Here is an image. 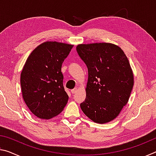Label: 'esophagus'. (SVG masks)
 <instances>
[{
    "label": "esophagus",
    "instance_id": "obj_1",
    "mask_svg": "<svg viewBox=\"0 0 156 156\" xmlns=\"http://www.w3.org/2000/svg\"><path fill=\"white\" fill-rule=\"evenodd\" d=\"M78 91V89L77 88H74V89H72V90H71V92H72V94H75V93H76V91Z\"/></svg>",
    "mask_w": 156,
    "mask_h": 156
}]
</instances>
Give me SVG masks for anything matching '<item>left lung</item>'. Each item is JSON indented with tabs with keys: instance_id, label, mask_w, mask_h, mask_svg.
Returning <instances> with one entry per match:
<instances>
[{
	"instance_id": "obj_1",
	"label": "left lung",
	"mask_w": 156,
	"mask_h": 156,
	"mask_svg": "<svg viewBox=\"0 0 156 156\" xmlns=\"http://www.w3.org/2000/svg\"><path fill=\"white\" fill-rule=\"evenodd\" d=\"M76 50L88 69L81 109L95 122H109L127 103L133 89V75L127 57L112 43L80 44Z\"/></svg>"
}]
</instances>
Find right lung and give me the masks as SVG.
Masks as SVG:
<instances>
[{
    "instance_id": "obj_1",
    "label": "right lung",
    "mask_w": 156,
    "mask_h": 156,
    "mask_svg": "<svg viewBox=\"0 0 156 156\" xmlns=\"http://www.w3.org/2000/svg\"><path fill=\"white\" fill-rule=\"evenodd\" d=\"M73 46L47 41L37 47L26 60L20 74L23 100L39 118L58 115L67 103L61 67Z\"/></svg>"
}]
</instances>
